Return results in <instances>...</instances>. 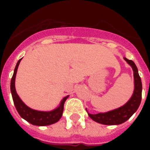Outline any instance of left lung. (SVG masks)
I'll return each mask as SVG.
<instances>
[{"instance_id":"8db88e82","label":"left lung","mask_w":150,"mask_h":150,"mask_svg":"<svg viewBox=\"0 0 150 150\" xmlns=\"http://www.w3.org/2000/svg\"><path fill=\"white\" fill-rule=\"evenodd\" d=\"M125 61L132 67L134 75V91L132 97L125 104L117 109L112 110L105 113H99L91 114L88 113V115L91 119L97 123L106 125H117L125 122L132 116L139 107L142 100V81L139 75L138 68L135 64L131 60L124 57ZM87 110V109H86Z\"/></svg>"}]
</instances>
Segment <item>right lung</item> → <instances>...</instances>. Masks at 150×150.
<instances>
[{"label":"right lung","instance_id":"right-lung-1","mask_svg":"<svg viewBox=\"0 0 150 150\" xmlns=\"http://www.w3.org/2000/svg\"><path fill=\"white\" fill-rule=\"evenodd\" d=\"M22 58L18 60L17 62V64L15 66V70H14V74L11 78V93L12 95V99L14 101V104L15 106V108L17 110L18 113L22 117V118L25 119V121L29 122L33 125L37 126H46L50 125L52 124H54L61 119L64 110V104L66 100L68 98L67 96L64 97L61 100L60 104L55 109L52 110L50 111H40V110H36L29 107L27 105H25L23 103L18 95L17 94L16 89H15V77H16V73H17L18 68L19 65L20 61Z\"/></svg>","mask_w":150,"mask_h":150}]
</instances>
